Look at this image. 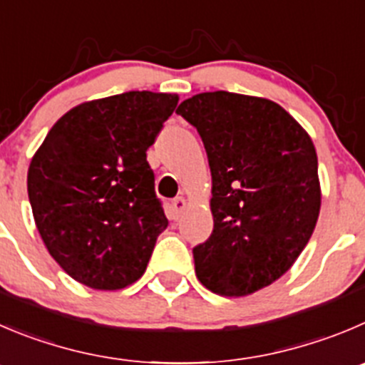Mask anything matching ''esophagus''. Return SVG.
Listing matches in <instances>:
<instances>
[{"instance_id":"1","label":"esophagus","mask_w":365,"mask_h":365,"mask_svg":"<svg viewBox=\"0 0 365 365\" xmlns=\"http://www.w3.org/2000/svg\"><path fill=\"white\" fill-rule=\"evenodd\" d=\"M186 206H188V200H186L185 197H177V199L172 200V210H173V215H175V218L180 217V213L186 210Z\"/></svg>"}]
</instances>
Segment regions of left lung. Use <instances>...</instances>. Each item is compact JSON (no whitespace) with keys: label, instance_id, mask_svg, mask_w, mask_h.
<instances>
[{"label":"left lung","instance_id":"1","mask_svg":"<svg viewBox=\"0 0 365 365\" xmlns=\"http://www.w3.org/2000/svg\"><path fill=\"white\" fill-rule=\"evenodd\" d=\"M177 114L199 130L211 168L213 232L193 249L195 274L225 297L279 279L307 247L321 211L317 152L276 102L200 93Z\"/></svg>","mask_w":365,"mask_h":365}]
</instances>
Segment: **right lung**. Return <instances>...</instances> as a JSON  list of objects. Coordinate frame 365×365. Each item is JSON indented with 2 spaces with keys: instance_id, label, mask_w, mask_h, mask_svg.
I'll list each match as a JSON object with an SVG mask.
<instances>
[{
  "instance_id": "1",
  "label": "right lung",
  "mask_w": 365,
  "mask_h": 365,
  "mask_svg": "<svg viewBox=\"0 0 365 365\" xmlns=\"http://www.w3.org/2000/svg\"><path fill=\"white\" fill-rule=\"evenodd\" d=\"M179 96L128 91L73 107L29 168L34 220L51 258L95 290L143 276L168 225L147 150Z\"/></svg>"
}]
</instances>
